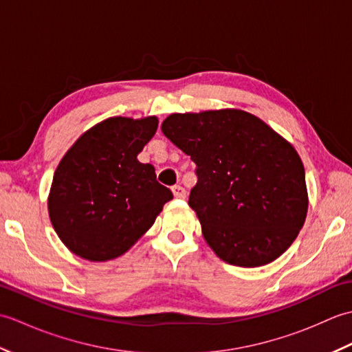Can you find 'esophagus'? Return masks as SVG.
Instances as JSON below:
<instances>
[{
  "label": "esophagus",
  "mask_w": 352,
  "mask_h": 352,
  "mask_svg": "<svg viewBox=\"0 0 352 352\" xmlns=\"http://www.w3.org/2000/svg\"><path fill=\"white\" fill-rule=\"evenodd\" d=\"M172 193H174L175 198H186V190L180 184H175L174 188H172Z\"/></svg>",
  "instance_id": "1"
}]
</instances>
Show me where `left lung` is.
Wrapping results in <instances>:
<instances>
[{
  "label": "left lung",
  "mask_w": 352,
  "mask_h": 352,
  "mask_svg": "<svg viewBox=\"0 0 352 352\" xmlns=\"http://www.w3.org/2000/svg\"><path fill=\"white\" fill-rule=\"evenodd\" d=\"M162 131L197 163L189 206L221 260L263 266L294 243L309 195L304 164L290 142L239 109L172 113Z\"/></svg>",
  "instance_id": "1"
}]
</instances>
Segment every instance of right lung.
Instances as JSON below:
<instances>
[{
    "label": "right lung",
    "instance_id": "obj_1",
    "mask_svg": "<svg viewBox=\"0 0 352 352\" xmlns=\"http://www.w3.org/2000/svg\"><path fill=\"white\" fill-rule=\"evenodd\" d=\"M159 119L113 116L85 131L52 177L48 213L66 248L89 261L122 256L153 227L172 192L138 154Z\"/></svg>",
    "mask_w": 352,
    "mask_h": 352
}]
</instances>
